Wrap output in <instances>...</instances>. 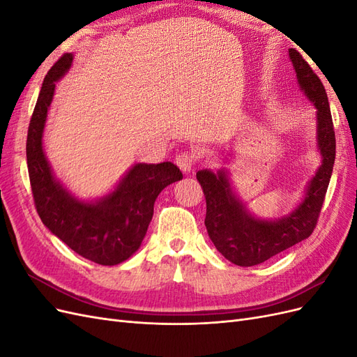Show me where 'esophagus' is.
<instances>
[{
    "label": "esophagus",
    "mask_w": 357,
    "mask_h": 357,
    "mask_svg": "<svg viewBox=\"0 0 357 357\" xmlns=\"http://www.w3.org/2000/svg\"><path fill=\"white\" fill-rule=\"evenodd\" d=\"M197 160H198V158L189 152H181L176 156V164L183 172L192 171V168L197 164Z\"/></svg>",
    "instance_id": "esophagus-1"
}]
</instances>
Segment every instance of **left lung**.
<instances>
[{"label":"left lung","mask_w":357,"mask_h":357,"mask_svg":"<svg viewBox=\"0 0 357 357\" xmlns=\"http://www.w3.org/2000/svg\"><path fill=\"white\" fill-rule=\"evenodd\" d=\"M289 56L301 89L317 109V146L321 165L305 189V197L290 214L275 220L256 219L231 189L228 171L201 169L197 178L207 202L205 228L215 248L238 266L268 261L286 248L308 238L314 231L325 201L335 162V131L325 86L295 49Z\"/></svg>","instance_id":"8db88e82"}]
</instances>
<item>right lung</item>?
Instances as JSON below:
<instances>
[{"mask_svg": "<svg viewBox=\"0 0 357 357\" xmlns=\"http://www.w3.org/2000/svg\"><path fill=\"white\" fill-rule=\"evenodd\" d=\"M71 62L73 53H66L49 70L31 117L26 164L32 197L41 222L71 250L95 264L117 265L138 250L158 195L183 174L171 162L135 164L112 193L92 202L77 199L61 185L43 150V131L55 84Z\"/></svg>", "mask_w": 357, "mask_h": 357, "instance_id": "1", "label": "right lung"}]
</instances>
